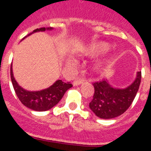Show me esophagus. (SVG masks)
I'll use <instances>...</instances> for the list:
<instances>
[{"instance_id": "34e87169", "label": "esophagus", "mask_w": 151, "mask_h": 151, "mask_svg": "<svg viewBox=\"0 0 151 151\" xmlns=\"http://www.w3.org/2000/svg\"><path fill=\"white\" fill-rule=\"evenodd\" d=\"M84 82V80L83 79H76V80H74L73 81V84L74 86H78V85H81L82 82Z\"/></svg>"}]
</instances>
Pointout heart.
<instances>
[{"mask_svg": "<svg viewBox=\"0 0 151 151\" xmlns=\"http://www.w3.org/2000/svg\"><path fill=\"white\" fill-rule=\"evenodd\" d=\"M108 48V44L104 43H98L91 44L87 47L84 51L83 53L86 55H95V54H99L105 52Z\"/></svg>", "mask_w": 151, "mask_h": 151, "instance_id": "heart-1", "label": "heart"}]
</instances>
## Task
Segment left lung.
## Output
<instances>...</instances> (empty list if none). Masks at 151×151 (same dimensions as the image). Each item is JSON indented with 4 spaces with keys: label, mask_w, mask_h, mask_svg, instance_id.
<instances>
[{
    "label": "left lung",
    "mask_w": 151,
    "mask_h": 151,
    "mask_svg": "<svg viewBox=\"0 0 151 151\" xmlns=\"http://www.w3.org/2000/svg\"><path fill=\"white\" fill-rule=\"evenodd\" d=\"M141 79L142 73L137 72L135 81L124 89L113 88L107 80L94 82L95 91L89 107L102 119L119 116L132 104L139 89Z\"/></svg>",
    "instance_id": "obj_1"
}]
</instances>
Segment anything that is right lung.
Returning a JSON list of instances; mask_svg holds the SVG:
<instances>
[{"label": "right lung", "instance_id": "obj_1", "mask_svg": "<svg viewBox=\"0 0 151 151\" xmlns=\"http://www.w3.org/2000/svg\"><path fill=\"white\" fill-rule=\"evenodd\" d=\"M52 28L41 27L35 29L32 33L37 31H44L45 30H51ZM29 34L28 35H30ZM10 77L14 91L23 105L31 110L38 111H47L54 107L62 99L67 90L71 88L73 85L70 82H64L62 80H57L50 87L40 91H28L22 89L15 81L12 70L10 68Z\"/></svg>", "mask_w": 151, "mask_h": 151}]
</instances>
